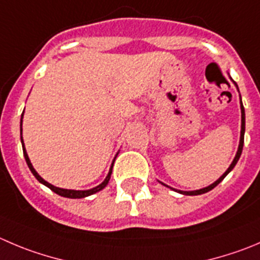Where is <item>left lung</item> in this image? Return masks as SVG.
Masks as SVG:
<instances>
[{"mask_svg":"<svg viewBox=\"0 0 260 260\" xmlns=\"http://www.w3.org/2000/svg\"><path fill=\"white\" fill-rule=\"evenodd\" d=\"M244 133H245V111H244L243 102H241V134H240V144H239V149H237V153H236V157H235V159L232 160L231 166H230L229 169H227V171L224 172V174L222 175V176L219 177L216 182H213V184L209 185V186L204 187V189H200V190H194V191H179V192H181V194H185V195H200V194H204V192H208L209 190L214 189V187H216L217 185H218L219 182H221L222 180H223L224 177L229 175V172L234 169L235 165H236L237 160H239L240 155H241V152H243V147H244ZM165 186H167V185H165ZM167 187H170V186H167Z\"/></svg>","mask_w":260,"mask_h":260,"instance_id":"1","label":"left lung"}]
</instances>
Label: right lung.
Masks as SVG:
<instances>
[{"instance_id":"right-lung-1","label":"right lung","mask_w":260,"mask_h":260,"mask_svg":"<svg viewBox=\"0 0 260 260\" xmlns=\"http://www.w3.org/2000/svg\"><path fill=\"white\" fill-rule=\"evenodd\" d=\"M21 118H23V117H21ZM20 132H21V128H20ZM21 144H23V152H24V157H25V160H26V165H28V167H29V170H30V171H31V174H33L34 176H36V179L38 180L39 182H42V184H43V185H46V186H47V187H49V189H51L52 191H54V192H56V194L61 195V197H65V198H71V199H79V198H85V197H89V195L94 194V192H97V191H100V190H102L103 187H105L106 185L108 184V181H110L111 174H112V167H113V163H112V166H111L110 172H108V175H107V177H106V180H105V181H103L102 184H101V185H98V186L93 187V189H90V190H68V189H60V187H56V186H53V185H51V184H49V182L44 181V180L42 179V177L39 176L38 174H37V171H36V170L33 169V166H31L30 160H29V157H28V154H26V150H25V148H24L23 138H21Z\"/></svg>"}]
</instances>
